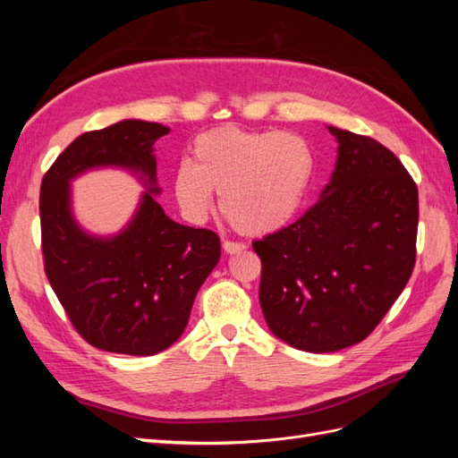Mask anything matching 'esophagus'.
<instances>
[{
  "instance_id": "1",
  "label": "esophagus",
  "mask_w": 458,
  "mask_h": 458,
  "mask_svg": "<svg viewBox=\"0 0 458 458\" xmlns=\"http://www.w3.org/2000/svg\"><path fill=\"white\" fill-rule=\"evenodd\" d=\"M244 244H241V242H233V241H224V250H225V254H239V252H242L244 250Z\"/></svg>"
}]
</instances>
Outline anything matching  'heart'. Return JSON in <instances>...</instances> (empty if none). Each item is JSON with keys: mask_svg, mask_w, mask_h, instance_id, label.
<instances>
[{"mask_svg": "<svg viewBox=\"0 0 458 458\" xmlns=\"http://www.w3.org/2000/svg\"><path fill=\"white\" fill-rule=\"evenodd\" d=\"M192 160L174 170L172 187L183 216L202 224L219 192V210L242 234L259 237L288 225L313 177L308 141L288 131L221 126L200 133Z\"/></svg>", "mask_w": 458, "mask_h": 458, "instance_id": "b5f03b06", "label": "heart"}]
</instances>
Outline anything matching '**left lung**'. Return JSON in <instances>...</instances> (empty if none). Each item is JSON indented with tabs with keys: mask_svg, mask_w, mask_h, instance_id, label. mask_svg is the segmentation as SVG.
<instances>
[{
	"mask_svg": "<svg viewBox=\"0 0 458 458\" xmlns=\"http://www.w3.org/2000/svg\"><path fill=\"white\" fill-rule=\"evenodd\" d=\"M327 128L338 157L318 202L252 244L269 330L310 353L365 340L403 293L417 254L419 191L403 164L377 140Z\"/></svg>",
	"mask_w": 458,
	"mask_h": 458,
	"instance_id": "8db88e82",
	"label": "left lung"
}]
</instances>
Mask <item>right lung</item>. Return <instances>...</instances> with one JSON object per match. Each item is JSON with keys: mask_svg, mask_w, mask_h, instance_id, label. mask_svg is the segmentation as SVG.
Here are the masks:
<instances>
[{"mask_svg": "<svg viewBox=\"0 0 458 458\" xmlns=\"http://www.w3.org/2000/svg\"><path fill=\"white\" fill-rule=\"evenodd\" d=\"M170 128L122 120L80 135L44 175L39 189L46 275L76 330L103 352L155 355L183 335L192 301L217 266V234L177 224L157 202L155 143ZM130 171L146 187L118 233L81 228L72 182L91 169Z\"/></svg>", "mask_w": 458, "mask_h": 458, "instance_id": "obj_1", "label": "right lung"}]
</instances>
